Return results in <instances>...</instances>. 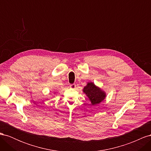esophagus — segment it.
I'll return each mask as SVG.
<instances>
[{"label": "esophagus", "mask_w": 151, "mask_h": 151, "mask_svg": "<svg viewBox=\"0 0 151 151\" xmlns=\"http://www.w3.org/2000/svg\"><path fill=\"white\" fill-rule=\"evenodd\" d=\"M76 84H70V88H72V89H75L76 88Z\"/></svg>", "instance_id": "1"}]
</instances>
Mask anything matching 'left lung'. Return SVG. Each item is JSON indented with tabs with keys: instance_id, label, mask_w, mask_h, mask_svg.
I'll return each mask as SVG.
<instances>
[{
	"instance_id": "1",
	"label": "left lung",
	"mask_w": 151,
	"mask_h": 151,
	"mask_svg": "<svg viewBox=\"0 0 151 151\" xmlns=\"http://www.w3.org/2000/svg\"><path fill=\"white\" fill-rule=\"evenodd\" d=\"M83 92L89 99L93 105L98 104L103 101L106 97V94L98 87L96 86L94 83H89L84 87Z\"/></svg>"
}]
</instances>
